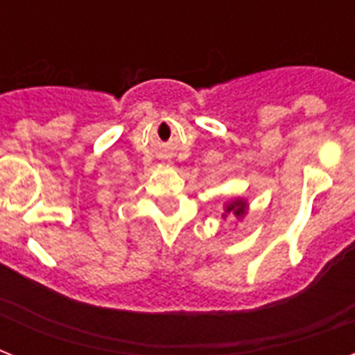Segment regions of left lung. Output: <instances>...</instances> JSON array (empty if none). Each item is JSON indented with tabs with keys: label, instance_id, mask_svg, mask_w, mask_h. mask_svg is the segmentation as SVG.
<instances>
[{
	"label": "left lung",
	"instance_id": "left-lung-1",
	"mask_svg": "<svg viewBox=\"0 0 355 355\" xmlns=\"http://www.w3.org/2000/svg\"><path fill=\"white\" fill-rule=\"evenodd\" d=\"M225 211H223V219H227L228 216H234L237 221H241L243 217L247 216L248 211V202L247 199H241V197H232V199L225 200L223 205Z\"/></svg>",
	"mask_w": 355,
	"mask_h": 355
}]
</instances>
